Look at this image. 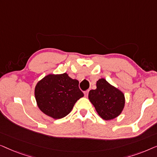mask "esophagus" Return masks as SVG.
<instances>
[{"label": "esophagus", "instance_id": "obj_1", "mask_svg": "<svg viewBox=\"0 0 157 157\" xmlns=\"http://www.w3.org/2000/svg\"><path fill=\"white\" fill-rule=\"evenodd\" d=\"M89 90H87V91H86L84 92V95H85L86 97H87V96H88V94H89Z\"/></svg>", "mask_w": 157, "mask_h": 157}]
</instances>
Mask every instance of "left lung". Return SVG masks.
<instances>
[{"label": "left lung", "instance_id": "8db88e82", "mask_svg": "<svg viewBox=\"0 0 157 157\" xmlns=\"http://www.w3.org/2000/svg\"><path fill=\"white\" fill-rule=\"evenodd\" d=\"M89 99L98 114L106 121L119 117L125 106L124 94L104 78L96 81V89L89 91Z\"/></svg>", "mask_w": 157, "mask_h": 157}]
</instances>
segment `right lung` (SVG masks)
I'll return each mask as SVG.
<instances>
[{"label": "right lung", "instance_id": "right-lung-1", "mask_svg": "<svg viewBox=\"0 0 157 157\" xmlns=\"http://www.w3.org/2000/svg\"><path fill=\"white\" fill-rule=\"evenodd\" d=\"M78 81L66 73L49 74L38 81L34 89L36 104L40 111L54 119L65 117L83 96Z\"/></svg>", "mask_w": 157, "mask_h": 157}]
</instances>
